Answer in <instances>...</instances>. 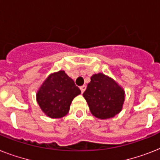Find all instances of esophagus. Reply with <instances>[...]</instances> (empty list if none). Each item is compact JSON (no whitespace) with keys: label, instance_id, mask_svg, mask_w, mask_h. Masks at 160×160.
Returning <instances> with one entry per match:
<instances>
[{"label":"esophagus","instance_id":"obj_1","mask_svg":"<svg viewBox=\"0 0 160 160\" xmlns=\"http://www.w3.org/2000/svg\"><path fill=\"white\" fill-rule=\"evenodd\" d=\"M80 90H81V92L83 93L85 90V89H86V86H85V85H82V86H80Z\"/></svg>","mask_w":160,"mask_h":160}]
</instances>
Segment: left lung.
Instances as JSON below:
<instances>
[{
    "label": "left lung",
    "mask_w": 160,
    "mask_h": 160,
    "mask_svg": "<svg viewBox=\"0 0 160 160\" xmlns=\"http://www.w3.org/2000/svg\"><path fill=\"white\" fill-rule=\"evenodd\" d=\"M83 96L91 114L101 119L119 114L124 101V90L111 78L101 73L92 75Z\"/></svg>",
    "instance_id": "obj_1"
}]
</instances>
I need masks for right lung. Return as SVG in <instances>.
<instances>
[{
  "instance_id": "1",
  "label": "right lung",
  "mask_w": 160,
  "mask_h": 160,
  "mask_svg": "<svg viewBox=\"0 0 160 160\" xmlns=\"http://www.w3.org/2000/svg\"><path fill=\"white\" fill-rule=\"evenodd\" d=\"M74 80L64 70L51 74L40 88L36 100L42 111L51 118L67 114L73 99L80 94Z\"/></svg>"
}]
</instances>
